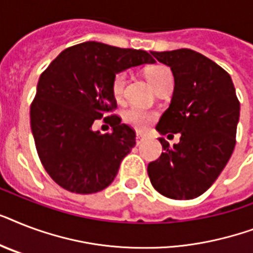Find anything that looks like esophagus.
Wrapping results in <instances>:
<instances>
[{"label": "esophagus", "instance_id": "34e87169", "mask_svg": "<svg viewBox=\"0 0 253 253\" xmlns=\"http://www.w3.org/2000/svg\"><path fill=\"white\" fill-rule=\"evenodd\" d=\"M136 144H140L143 142V139H144V135L140 134V132H136Z\"/></svg>", "mask_w": 253, "mask_h": 253}]
</instances>
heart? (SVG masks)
<instances>
[{"label":"heart","instance_id":"heart-1","mask_svg":"<svg viewBox=\"0 0 253 253\" xmlns=\"http://www.w3.org/2000/svg\"><path fill=\"white\" fill-rule=\"evenodd\" d=\"M146 77L147 80L150 81V84L154 86L155 90H156L164 81L172 79V72H170V69L168 67H166V65L155 64L151 65V67H148L146 69ZM126 79L127 75L123 71L117 72L113 76V79H111V93H113L115 98H121L122 97L123 90H125V85H126ZM155 118H156L155 113L148 110H143V109H139V107H130V109H127L123 113L125 122L128 123L130 126H132L138 131L147 130L151 126V123L154 122Z\"/></svg>","mask_w":253,"mask_h":253}]
</instances>
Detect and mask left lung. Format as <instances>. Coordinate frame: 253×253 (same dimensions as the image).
<instances>
[{"label": "left lung", "mask_w": 253, "mask_h": 253, "mask_svg": "<svg viewBox=\"0 0 253 253\" xmlns=\"http://www.w3.org/2000/svg\"><path fill=\"white\" fill-rule=\"evenodd\" d=\"M151 53L174 77L172 101L156 130L168 136L180 132L181 138L173 147L159 138L164 152L148 164V176L164 197L192 200L211 186L231 158L239 99L231 76L200 52L181 48Z\"/></svg>", "instance_id": "1"}]
</instances>
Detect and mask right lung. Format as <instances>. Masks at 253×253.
Instances as JSON below:
<instances>
[{
  "instance_id": "obj_1",
  "label": "right lung",
  "mask_w": 253,
  "mask_h": 253,
  "mask_svg": "<svg viewBox=\"0 0 253 253\" xmlns=\"http://www.w3.org/2000/svg\"><path fill=\"white\" fill-rule=\"evenodd\" d=\"M155 63L143 49L85 42L64 49L42 73L30 107L35 147L45 172L65 190L91 194L107 188L135 146V131L117 114L113 132L93 131L95 119L117 109L111 79Z\"/></svg>"
}]
</instances>
